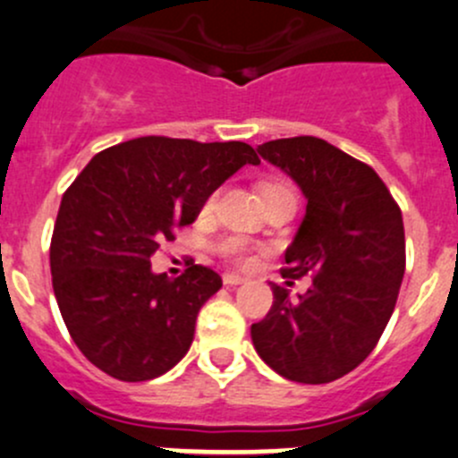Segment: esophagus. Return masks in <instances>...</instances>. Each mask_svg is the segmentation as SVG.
<instances>
[{"mask_svg":"<svg viewBox=\"0 0 458 458\" xmlns=\"http://www.w3.org/2000/svg\"><path fill=\"white\" fill-rule=\"evenodd\" d=\"M223 283L227 284V287H233V284L247 283V278H244V276H238V274H225Z\"/></svg>","mask_w":458,"mask_h":458,"instance_id":"esophagus-1","label":"esophagus"}]
</instances>
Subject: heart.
Listing matches in <instances>:
<instances>
[{"label": "heart", "instance_id": "b5f03b06", "mask_svg": "<svg viewBox=\"0 0 458 458\" xmlns=\"http://www.w3.org/2000/svg\"><path fill=\"white\" fill-rule=\"evenodd\" d=\"M274 193H292V189L284 187V184H276V182H269V184H265V187H262V198L274 196ZM292 196H293V193H292ZM211 209H214V198H209V200L205 202V211H211ZM223 249L229 253V256L244 260V244L240 242V240H227Z\"/></svg>", "mask_w": 458, "mask_h": 458}]
</instances>
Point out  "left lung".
<instances>
[{"label": "left lung", "instance_id": "8db88e82", "mask_svg": "<svg viewBox=\"0 0 458 458\" xmlns=\"http://www.w3.org/2000/svg\"><path fill=\"white\" fill-rule=\"evenodd\" d=\"M301 187L305 218L284 251V278L314 274L298 298L274 284V305L251 325L258 356L296 383H332L359 368L389 323L405 274V231L372 166L311 135L258 147Z\"/></svg>", "mask_w": 458, "mask_h": 458}]
</instances>
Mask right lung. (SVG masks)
<instances>
[{
	"label": "right lung",
	"instance_id": "obj_1",
	"mask_svg": "<svg viewBox=\"0 0 458 458\" xmlns=\"http://www.w3.org/2000/svg\"><path fill=\"white\" fill-rule=\"evenodd\" d=\"M244 165H260L244 142L148 135L104 148L66 189L51 240L53 292L95 368L140 383L184 359L223 278L200 265L178 278L153 274L151 256Z\"/></svg>",
	"mask_w": 458,
	"mask_h": 458
}]
</instances>
